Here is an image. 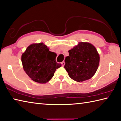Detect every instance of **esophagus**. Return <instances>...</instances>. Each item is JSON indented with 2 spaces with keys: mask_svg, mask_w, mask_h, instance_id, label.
Returning <instances> with one entry per match:
<instances>
[{
  "mask_svg": "<svg viewBox=\"0 0 121 121\" xmlns=\"http://www.w3.org/2000/svg\"><path fill=\"white\" fill-rule=\"evenodd\" d=\"M61 64H62V65L63 67L65 65V61H63V62H62V63H61Z\"/></svg>",
  "mask_w": 121,
  "mask_h": 121,
  "instance_id": "esophagus-1",
  "label": "esophagus"
}]
</instances>
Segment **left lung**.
Returning <instances> with one entry per match:
<instances>
[{"instance_id": "obj_1", "label": "left lung", "mask_w": 121, "mask_h": 121, "mask_svg": "<svg viewBox=\"0 0 121 121\" xmlns=\"http://www.w3.org/2000/svg\"><path fill=\"white\" fill-rule=\"evenodd\" d=\"M68 52L64 67L70 77L77 82L91 79L99 63V55L96 48L89 43L79 42Z\"/></svg>"}]
</instances>
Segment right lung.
<instances>
[{
  "mask_svg": "<svg viewBox=\"0 0 121 121\" xmlns=\"http://www.w3.org/2000/svg\"><path fill=\"white\" fill-rule=\"evenodd\" d=\"M56 56L43 43L32 44L22 55L24 71L34 82L47 83L53 77L56 69L61 67L56 62Z\"/></svg>",
  "mask_w": 121,
  "mask_h": 121,
  "instance_id": "1",
  "label": "right lung"
}]
</instances>
